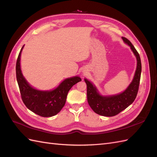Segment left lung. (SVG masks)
<instances>
[{
	"label": "left lung",
	"mask_w": 157,
	"mask_h": 157,
	"mask_svg": "<svg viewBox=\"0 0 157 157\" xmlns=\"http://www.w3.org/2000/svg\"><path fill=\"white\" fill-rule=\"evenodd\" d=\"M125 43L130 46L137 59V68L133 78L126 90L121 94L110 96H102L87 79H84L87 85V99L89 105L98 115L105 117H113L118 115L134 102L138 92L141 72V59L138 52L130 41L125 37H122Z\"/></svg>",
	"instance_id": "obj_1"
}]
</instances>
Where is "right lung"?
I'll return each mask as SVG.
<instances>
[{
  "label": "right lung",
  "instance_id": "right-lung-1",
  "mask_svg": "<svg viewBox=\"0 0 157 157\" xmlns=\"http://www.w3.org/2000/svg\"><path fill=\"white\" fill-rule=\"evenodd\" d=\"M23 46L18 55L16 66V78L22 101L29 110L38 115L43 117L54 116L65 105L69 90L81 81V78L74 77L65 79L58 88L51 91H40L33 88L23 77L20 68V57Z\"/></svg>",
  "mask_w": 157,
  "mask_h": 157
}]
</instances>
